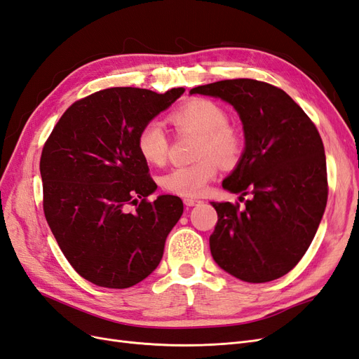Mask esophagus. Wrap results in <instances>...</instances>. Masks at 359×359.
<instances>
[{
	"label": "esophagus",
	"mask_w": 359,
	"mask_h": 359,
	"mask_svg": "<svg viewBox=\"0 0 359 359\" xmlns=\"http://www.w3.org/2000/svg\"><path fill=\"white\" fill-rule=\"evenodd\" d=\"M198 203H201L199 199H194V198H186V199H184V205H187V206H194V205H198Z\"/></svg>",
	"instance_id": "esophagus-1"
}]
</instances>
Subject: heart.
Here are the masks:
<instances>
[{"instance_id": "heart-1", "label": "heart", "mask_w": 359, "mask_h": 359, "mask_svg": "<svg viewBox=\"0 0 359 359\" xmlns=\"http://www.w3.org/2000/svg\"><path fill=\"white\" fill-rule=\"evenodd\" d=\"M170 121L178 130L199 135L196 156L201 160L166 172L161 177V187L177 196H201L208 182L217 175L215 159L223 166H233L241 158L243 135L236 127L227 124L224 107L205 97H194L180 104L170 114ZM136 147L149 165L163 166L168 161L170 139L161 123L151 119L140 127Z\"/></svg>"}]
</instances>
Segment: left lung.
Segmentation results:
<instances>
[{
  "label": "left lung",
  "instance_id": "8db88e82",
  "mask_svg": "<svg viewBox=\"0 0 359 359\" xmlns=\"http://www.w3.org/2000/svg\"><path fill=\"white\" fill-rule=\"evenodd\" d=\"M190 94L220 97L244 126L245 151L223 187L250 194L240 203L211 202L219 215L210 236L214 260L247 283L287 274L306 255L328 201L327 160L316 126L277 86L227 79Z\"/></svg>",
  "mask_w": 359,
  "mask_h": 359
}]
</instances>
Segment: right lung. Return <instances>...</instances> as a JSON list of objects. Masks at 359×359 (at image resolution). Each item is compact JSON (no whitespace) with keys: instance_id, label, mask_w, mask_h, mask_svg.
<instances>
[{"instance_id":"1","label":"right lung","mask_w":359,"mask_h":359,"mask_svg":"<svg viewBox=\"0 0 359 359\" xmlns=\"http://www.w3.org/2000/svg\"><path fill=\"white\" fill-rule=\"evenodd\" d=\"M182 93L97 91L62 114L43 147L46 222L76 273L97 286L126 289L147 278L184 211L170 194L148 201L157 186L136 147L140 127Z\"/></svg>"}]
</instances>
